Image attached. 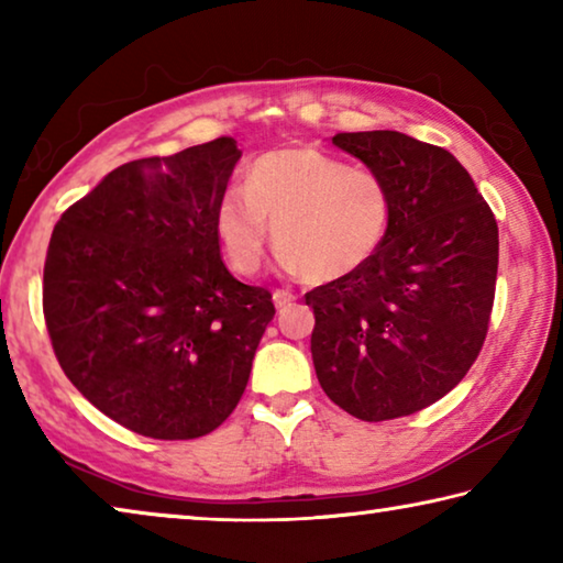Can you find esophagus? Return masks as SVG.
<instances>
[{"mask_svg": "<svg viewBox=\"0 0 563 563\" xmlns=\"http://www.w3.org/2000/svg\"><path fill=\"white\" fill-rule=\"evenodd\" d=\"M295 300H298V295L290 292V290H275L273 292V302H275V308H278V310L288 308V305H292Z\"/></svg>", "mask_w": 563, "mask_h": 563, "instance_id": "esophagus-1", "label": "esophagus"}]
</instances>
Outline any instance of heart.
<instances>
[{
    "mask_svg": "<svg viewBox=\"0 0 563 563\" xmlns=\"http://www.w3.org/2000/svg\"><path fill=\"white\" fill-rule=\"evenodd\" d=\"M393 213V190L375 170L318 148H283L253 161L245 190H225L216 221L238 273L261 268L273 225L285 271L338 280L375 258Z\"/></svg>",
    "mask_w": 563,
    "mask_h": 563,
    "instance_id": "heart-1",
    "label": "heart"
}]
</instances>
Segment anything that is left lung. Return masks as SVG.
I'll return each mask as SVG.
<instances>
[{"mask_svg":"<svg viewBox=\"0 0 563 563\" xmlns=\"http://www.w3.org/2000/svg\"><path fill=\"white\" fill-rule=\"evenodd\" d=\"M383 176L395 213L365 268L310 290L320 387L365 422L434 405L470 373L487 338L499 228L450 151L399 131L335 133Z\"/></svg>","mask_w":563,"mask_h":563,"instance_id":"left-lung-1","label":"left lung"}]
</instances>
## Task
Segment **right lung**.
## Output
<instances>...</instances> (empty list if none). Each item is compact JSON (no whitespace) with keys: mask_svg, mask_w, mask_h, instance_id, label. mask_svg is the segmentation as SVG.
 Here are the masks:
<instances>
[{"mask_svg":"<svg viewBox=\"0 0 563 563\" xmlns=\"http://www.w3.org/2000/svg\"><path fill=\"white\" fill-rule=\"evenodd\" d=\"M231 136L113 168L62 213L44 263L56 360L89 402L154 440H196L245 393L273 295L228 273L218 203Z\"/></svg>","mask_w":563,"mask_h":563,"instance_id":"add662e5","label":"right lung"}]
</instances>
